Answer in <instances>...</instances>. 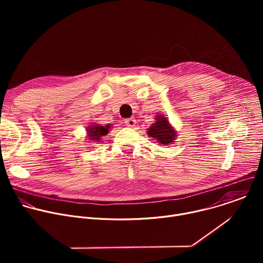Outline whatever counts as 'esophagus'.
<instances>
[{
  "label": "esophagus",
  "mask_w": 263,
  "mask_h": 263,
  "mask_svg": "<svg viewBox=\"0 0 263 263\" xmlns=\"http://www.w3.org/2000/svg\"><path fill=\"white\" fill-rule=\"evenodd\" d=\"M125 124H126V126H127V127H131V128H133V127H135V125H136V120H135V119H133V118H131V119H127V120L125 121Z\"/></svg>",
  "instance_id": "1"
}]
</instances>
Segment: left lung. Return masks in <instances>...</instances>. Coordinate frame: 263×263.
<instances>
[{"mask_svg": "<svg viewBox=\"0 0 263 263\" xmlns=\"http://www.w3.org/2000/svg\"><path fill=\"white\" fill-rule=\"evenodd\" d=\"M146 133L148 137L156 139L157 142L164 145L175 142V139L178 136L177 131L171 125L168 120L159 114L155 117V123L147 129Z\"/></svg>", "mask_w": 263, "mask_h": 263, "instance_id": "obj_1", "label": "left lung"}]
</instances>
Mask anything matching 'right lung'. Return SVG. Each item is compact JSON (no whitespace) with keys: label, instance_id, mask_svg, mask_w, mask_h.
<instances>
[{"label":"right lung","instance_id":"add662e5","mask_svg":"<svg viewBox=\"0 0 263 263\" xmlns=\"http://www.w3.org/2000/svg\"><path fill=\"white\" fill-rule=\"evenodd\" d=\"M111 128L110 124H107L105 126L100 124H91L86 128V140L89 143H95L103 139L102 137L106 136L109 132V129Z\"/></svg>","mask_w":263,"mask_h":263}]
</instances>
